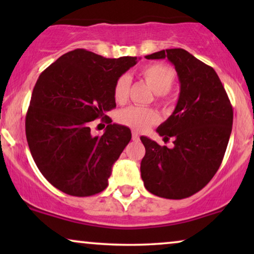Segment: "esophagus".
Masks as SVG:
<instances>
[{
  "label": "esophagus",
  "mask_w": 254,
  "mask_h": 254,
  "mask_svg": "<svg viewBox=\"0 0 254 254\" xmlns=\"http://www.w3.org/2000/svg\"><path fill=\"white\" fill-rule=\"evenodd\" d=\"M131 140L135 141V142L140 141V135H138L135 130L133 131V133H131Z\"/></svg>",
  "instance_id": "34e87169"
}]
</instances>
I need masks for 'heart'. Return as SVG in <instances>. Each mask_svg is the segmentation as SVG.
Here are the masks:
<instances>
[{"label": "heart", "mask_w": 254, "mask_h": 254, "mask_svg": "<svg viewBox=\"0 0 254 254\" xmlns=\"http://www.w3.org/2000/svg\"><path fill=\"white\" fill-rule=\"evenodd\" d=\"M141 77L157 95V102L164 103L166 93L171 90L175 83V71L171 68L162 64H149L140 71ZM129 92V78L126 75L117 78L113 85V96L117 103L124 104L128 99ZM118 121L121 125L133 128L135 130H144L158 121V114L155 110L148 107L130 106L118 114Z\"/></svg>", "instance_id": "b5f03b06"}]
</instances>
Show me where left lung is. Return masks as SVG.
<instances>
[{"label":"left lung","instance_id":"left-lung-1","mask_svg":"<svg viewBox=\"0 0 254 254\" xmlns=\"http://www.w3.org/2000/svg\"><path fill=\"white\" fill-rule=\"evenodd\" d=\"M145 59H168L180 82L177 106L157 128L173 148L141 136L145 155L141 162L144 187L165 199H185L202 190L217 172L232 129L234 111L213 68L183 48L163 50Z\"/></svg>","mask_w":254,"mask_h":254}]
</instances>
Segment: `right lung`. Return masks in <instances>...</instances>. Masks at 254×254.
<instances>
[{
    "label": "right lung",
    "instance_id": "obj_1",
    "mask_svg": "<svg viewBox=\"0 0 254 254\" xmlns=\"http://www.w3.org/2000/svg\"><path fill=\"white\" fill-rule=\"evenodd\" d=\"M136 62V57L106 59L77 48L40 74L26 113V140L39 171L58 190L90 196L109 185L131 133L106 113L116 107L117 78ZM96 119L109 124L100 137L89 129Z\"/></svg>",
    "mask_w": 254,
    "mask_h": 254
}]
</instances>
